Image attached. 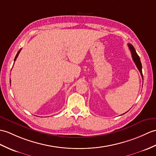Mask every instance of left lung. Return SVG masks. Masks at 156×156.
Here are the masks:
<instances>
[{
	"label": "left lung",
	"instance_id": "8db88e82",
	"mask_svg": "<svg viewBox=\"0 0 156 156\" xmlns=\"http://www.w3.org/2000/svg\"><path fill=\"white\" fill-rule=\"evenodd\" d=\"M128 47H129V49L130 50V51H131L133 60V62H134V63L136 64L137 69L139 70L140 74H141V75H142V76L143 78L142 66V63H141L140 57H139L138 55H137V54L136 53V50L134 48V47H133L131 44H128Z\"/></svg>",
	"mask_w": 156,
	"mask_h": 156
}]
</instances>
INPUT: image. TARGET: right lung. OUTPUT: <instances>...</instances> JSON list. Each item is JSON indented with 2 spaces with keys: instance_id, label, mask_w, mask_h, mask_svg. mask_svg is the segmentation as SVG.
Listing matches in <instances>:
<instances>
[{
  "instance_id": "obj_1",
  "label": "right lung",
  "mask_w": 156,
  "mask_h": 156,
  "mask_svg": "<svg viewBox=\"0 0 156 156\" xmlns=\"http://www.w3.org/2000/svg\"><path fill=\"white\" fill-rule=\"evenodd\" d=\"M20 50H21V48L20 49V50H19V52H17V54H16V55L15 58H14V61H15V60H16V59L17 58V57H18V56H19V53H20Z\"/></svg>"
}]
</instances>
